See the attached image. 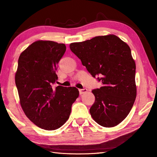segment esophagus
<instances>
[{"mask_svg": "<svg viewBox=\"0 0 157 157\" xmlns=\"http://www.w3.org/2000/svg\"><path fill=\"white\" fill-rule=\"evenodd\" d=\"M88 91V90L86 88H84V89H79V94L82 95L83 94H84L86 92Z\"/></svg>", "mask_w": 157, "mask_h": 157, "instance_id": "obj_1", "label": "esophagus"}]
</instances>
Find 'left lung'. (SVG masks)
Wrapping results in <instances>:
<instances>
[{
  "label": "left lung",
  "instance_id": "1",
  "mask_svg": "<svg viewBox=\"0 0 157 157\" xmlns=\"http://www.w3.org/2000/svg\"><path fill=\"white\" fill-rule=\"evenodd\" d=\"M69 47L102 82V87L92 91L95 96L90 109L92 117L106 128L118 125L128 115L136 97V64L129 46L111 34L71 43Z\"/></svg>",
  "mask_w": 157,
  "mask_h": 157
}]
</instances>
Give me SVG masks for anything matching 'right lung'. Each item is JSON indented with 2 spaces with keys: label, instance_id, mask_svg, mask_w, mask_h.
I'll list each match as a JSON object with an SVG mask.
<instances>
[{
  "label": "right lung",
  "instance_id": "1",
  "mask_svg": "<svg viewBox=\"0 0 157 157\" xmlns=\"http://www.w3.org/2000/svg\"><path fill=\"white\" fill-rule=\"evenodd\" d=\"M66 46L53 41L32 43L20 55L15 84L20 104L31 121L46 130L59 128L67 121L79 96L75 87H53L57 65Z\"/></svg>",
  "mask_w": 157,
  "mask_h": 157
}]
</instances>
